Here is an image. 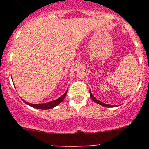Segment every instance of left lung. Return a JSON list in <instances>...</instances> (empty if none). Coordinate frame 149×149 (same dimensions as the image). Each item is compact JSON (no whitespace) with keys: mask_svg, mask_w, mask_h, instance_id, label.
<instances>
[{"mask_svg":"<svg viewBox=\"0 0 149 149\" xmlns=\"http://www.w3.org/2000/svg\"><path fill=\"white\" fill-rule=\"evenodd\" d=\"M89 93H90V97H91V100H92L94 102H96V103L102 105V106H104V107H114L113 105H110V104H104V103L102 102H100V100H97V99H96L95 97H94V96H93V94H91V90H90Z\"/></svg>","mask_w":149,"mask_h":149,"instance_id":"1","label":"left lung"}]
</instances>
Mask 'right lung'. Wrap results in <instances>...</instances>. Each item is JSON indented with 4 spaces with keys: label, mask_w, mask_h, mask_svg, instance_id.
<instances>
[{
    "label": "right lung",
    "mask_w": 149,
    "mask_h": 149,
    "mask_svg": "<svg viewBox=\"0 0 149 149\" xmlns=\"http://www.w3.org/2000/svg\"><path fill=\"white\" fill-rule=\"evenodd\" d=\"M66 94H67V91L61 96V97H59L58 99L57 100H53V101H51L49 102H47V103H44V104H31V103H29L27 102L24 101V100H22L24 101V102H25L27 105H29V106L32 107L36 108V109H52V108L55 107H56L57 105L59 104L63 100L65 99Z\"/></svg>",
    "instance_id": "obj_1"
}]
</instances>
